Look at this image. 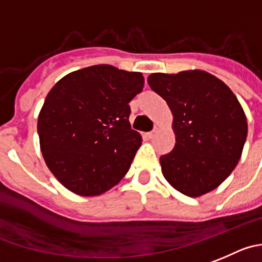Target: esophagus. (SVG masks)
<instances>
[{
  "instance_id": "34e87169",
  "label": "esophagus",
  "mask_w": 262,
  "mask_h": 262,
  "mask_svg": "<svg viewBox=\"0 0 262 262\" xmlns=\"http://www.w3.org/2000/svg\"><path fill=\"white\" fill-rule=\"evenodd\" d=\"M158 132H159V128L158 126H156L155 129H154L152 132H150V133H147V136H148V138H154V137L156 136V134H158Z\"/></svg>"
}]
</instances>
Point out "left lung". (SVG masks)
Wrapping results in <instances>:
<instances>
[{
	"label": "left lung",
	"instance_id": "left-lung-1",
	"mask_svg": "<svg viewBox=\"0 0 262 262\" xmlns=\"http://www.w3.org/2000/svg\"><path fill=\"white\" fill-rule=\"evenodd\" d=\"M147 82L173 115L176 146L160 158L164 178L190 198L213 191L243 152L248 125L238 98L219 77L203 70L151 73Z\"/></svg>",
	"mask_w": 262,
	"mask_h": 262
}]
</instances>
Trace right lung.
I'll return each instance as SVG.
<instances>
[{
    "label": "right lung",
    "instance_id": "1",
    "mask_svg": "<svg viewBox=\"0 0 262 262\" xmlns=\"http://www.w3.org/2000/svg\"><path fill=\"white\" fill-rule=\"evenodd\" d=\"M141 72L110 64L73 71L48 93L37 132L46 165L80 196H98L128 173L142 136L130 129L129 102L142 92Z\"/></svg>",
    "mask_w": 262,
    "mask_h": 262
}]
</instances>
